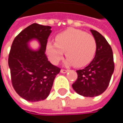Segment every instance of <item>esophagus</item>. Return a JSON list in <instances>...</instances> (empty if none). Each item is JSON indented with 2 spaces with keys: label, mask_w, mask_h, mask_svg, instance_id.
Returning a JSON list of instances; mask_svg holds the SVG:
<instances>
[{
  "label": "esophagus",
  "mask_w": 123,
  "mask_h": 123,
  "mask_svg": "<svg viewBox=\"0 0 123 123\" xmlns=\"http://www.w3.org/2000/svg\"><path fill=\"white\" fill-rule=\"evenodd\" d=\"M67 72H68L67 70H65V69H62V70H61V73H66Z\"/></svg>",
  "instance_id": "1"
}]
</instances>
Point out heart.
I'll return each mask as SVG.
<instances>
[{
    "label": "heart",
    "instance_id": "obj_1",
    "mask_svg": "<svg viewBox=\"0 0 123 123\" xmlns=\"http://www.w3.org/2000/svg\"><path fill=\"white\" fill-rule=\"evenodd\" d=\"M55 40L46 44L47 54L53 64H58L66 52V65L83 67L92 61L96 53L94 37L81 30L71 29L64 31L57 36Z\"/></svg>",
    "mask_w": 123,
    "mask_h": 123
}]
</instances>
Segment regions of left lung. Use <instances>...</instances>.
Masks as SVG:
<instances>
[{
  "instance_id": "8db88e82",
  "label": "left lung",
  "mask_w": 123,
  "mask_h": 123,
  "mask_svg": "<svg viewBox=\"0 0 123 123\" xmlns=\"http://www.w3.org/2000/svg\"><path fill=\"white\" fill-rule=\"evenodd\" d=\"M97 42L94 58L82 70H77V79L72 85L77 94L86 97H97L105 91L114 70L113 52L105 38L90 29Z\"/></svg>"
}]
</instances>
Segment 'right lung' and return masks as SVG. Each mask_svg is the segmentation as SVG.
I'll return each mask as SVG.
<instances>
[{"label":"right lung","mask_w":123,"mask_h":123,"mask_svg":"<svg viewBox=\"0 0 123 123\" xmlns=\"http://www.w3.org/2000/svg\"><path fill=\"white\" fill-rule=\"evenodd\" d=\"M50 29L33 23L22 30L12 43L8 59L12 85L18 95L28 101L46 98L61 70L51 64L45 54ZM33 39L39 42V49L28 46Z\"/></svg>","instance_id":"right-lung-1"}]
</instances>
